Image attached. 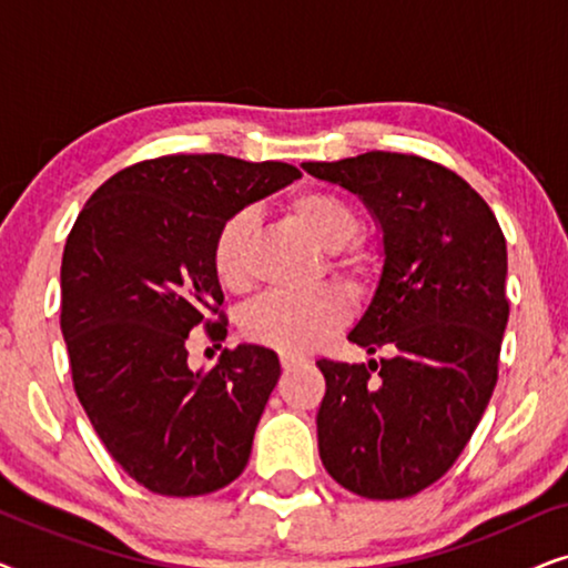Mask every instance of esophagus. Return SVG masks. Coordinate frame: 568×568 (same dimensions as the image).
Returning a JSON list of instances; mask_svg holds the SVG:
<instances>
[{
    "label": "esophagus",
    "instance_id": "obj_1",
    "mask_svg": "<svg viewBox=\"0 0 568 568\" xmlns=\"http://www.w3.org/2000/svg\"><path fill=\"white\" fill-rule=\"evenodd\" d=\"M305 364H307L305 356L282 354V369H284V372H292V369H297V367H305Z\"/></svg>",
    "mask_w": 568,
    "mask_h": 568
}]
</instances>
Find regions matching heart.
Segmentation results:
<instances>
[{
    "mask_svg": "<svg viewBox=\"0 0 568 568\" xmlns=\"http://www.w3.org/2000/svg\"><path fill=\"white\" fill-rule=\"evenodd\" d=\"M286 212L315 245L331 253V268L352 286H367L375 278L377 255L362 240L356 209L338 193L305 189L286 199ZM253 212L237 209L224 216L212 243V268L224 290L245 292L253 284ZM348 305L338 290L307 294L274 292L255 300L243 313V333L253 344L284 354H305L321 346L346 323Z\"/></svg>",
    "mask_w": 568,
    "mask_h": 568,
    "instance_id": "1",
    "label": "heart"
}]
</instances>
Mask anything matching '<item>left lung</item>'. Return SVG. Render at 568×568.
<instances>
[{"label": "left lung", "instance_id": "1", "mask_svg": "<svg viewBox=\"0 0 568 568\" xmlns=\"http://www.w3.org/2000/svg\"><path fill=\"white\" fill-rule=\"evenodd\" d=\"M359 196L383 230L385 263L348 341L387 359H321L317 449L364 499H406L453 468L491 400L507 328V240L484 199L418 154L305 162Z\"/></svg>", "mask_w": 568, "mask_h": 568}]
</instances>
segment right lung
Listing matches in <instances>:
<instances>
[{"instance_id": "right-lung-1", "label": "right lung", "mask_w": 568, "mask_h": 568, "mask_svg": "<svg viewBox=\"0 0 568 568\" xmlns=\"http://www.w3.org/2000/svg\"><path fill=\"white\" fill-rule=\"evenodd\" d=\"M300 175L286 162L165 154L108 178L69 232L61 333L77 398L113 460L152 494H212L245 470L278 356L240 344L193 372L189 333L227 336L212 268L224 216Z\"/></svg>"}]
</instances>
